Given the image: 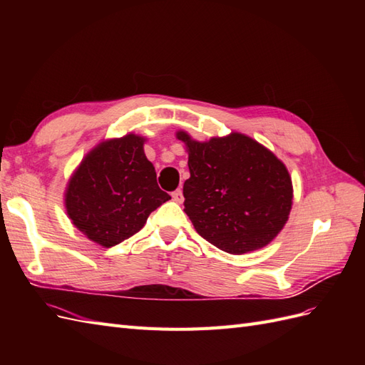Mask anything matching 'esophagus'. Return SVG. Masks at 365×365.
I'll return each mask as SVG.
<instances>
[{
  "mask_svg": "<svg viewBox=\"0 0 365 365\" xmlns=\"http://www.w3.org/2000/svg\"><path fill=\"white\" fill-rule=\"evenodd\" d=\"M172 200H173L175 202H182V200H184V196H182V190H181V189H178V190L172 192Z\"/></svg>",
  "mask_w": 365,
  "mask_h": 365,
  "instance_id": "1",
  "label": "esophagus"
}]
</instances>
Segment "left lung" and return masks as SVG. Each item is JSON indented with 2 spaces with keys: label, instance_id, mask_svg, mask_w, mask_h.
<instances>
[{
  "label": "left lung",
  "instance_id": "8db88e82",
  "mask_svg": "<svg viewBox=\"0 0 365 365\" xmlns=\"http://www.w3.org/2000/svg\"><path fill=\"white\" fill-rule=\"evenodd\" d=\"M190 178L182 187L184 212L210 244L230 254L259 250L280 233L292 205V182L284 164L242 134L193 141Z\"/></svg>",
  "mask_w": 365,
  "mask_h": 365
}]
</instances>
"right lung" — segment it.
<instances>
[{
    "label": "right lung",
    "mask_w": 365,
    "mask_h": 365,
    "mask_svg": "<svg viewBox=\"0 0 365 365\" xmlns=\"http://www.w3.org/2000/svg\"><path fill=\"white\" fill-rule=\"evenodd\" d=\"M134 134L109 140L91 150L68 182L65 205L73 224L102 247H114L146 224L170 200Z\"/></svg>",
    "instance_id": "1"
}]
</instances>
